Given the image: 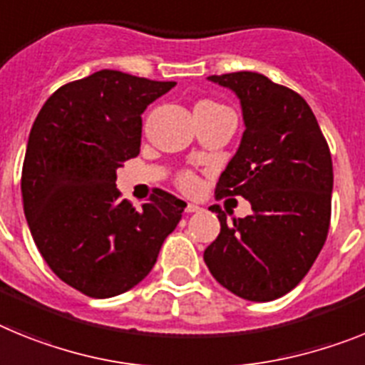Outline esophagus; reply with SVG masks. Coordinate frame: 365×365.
<instances>
[{
    "mask_svg": "<svg viewBox=\"0 0 365 365\" xmlns=\"http://www.w3.org/2000/svg\"><path fill=\"white\" fill-rule=\"evenodd\" d=\"M185 211H187V213H200L202 207H200V205H196V204H187Z\"/></svg>",
    "mask_w": 365,
    "mask_h": 365,
    "instance_id": "1",
    "label": "esophagus"
}]
</instances>
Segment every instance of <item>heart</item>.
Returning <instances> with one entry per match:
<instances>
[{"instance_id": "b5f03b06", "label": "heart", "mask_w": 365, "mask_h": 365, "mask_svg": "<svg viewBox=\"0 0 365 365\" xmlns=\"http://www.w3.org/2000/svg\"><path fill=\"white\" fill-rule=\"evenodd\" d=\"M213 110H227V108L218 103H213V101H200L195 106V112H213ZM176 183H178V187L183 189V191H192L198 185V180H196V176L192 173H182L176 178Z\"/></svg>"}]
</instances>
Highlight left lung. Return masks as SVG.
<instances>
[{
  "label": "left lung",
  "mask_w": 365,
  "mask_h": 365,
  "mask_svg": "<svg viewBox=\"0 0 365 365\" xmlns=\"http://www.w3.org/2000/svg\"><path fill=\"white\" fill-rule=\"evenodd\" d=\"M242 106L244 130L235 156L217 183V198L242 196L252 215L227 222L204 252L218 283L248 301L290 292L314 264L331 224L332 160L307 101L261 73L211 75Z\"/></svg>",
  "instance_id": "obj_1"
}]
</instances>
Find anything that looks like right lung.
Segmentation results:
<instances>
[{
  "instance_id": "add662e5",
  "label": "right lung",
  "mask_w": 365,
  "mask_h": 365,
  "mask_svg": "<svg viewBox=\"0 0 365 365\" xmlns=\"http://www.w3.org/2000/svg\"><path fill=\"white\" fill-rule=\"evenodd\" d=\"M176 82L101 69L51 95L29 134L24 211L43 261L69 287L113 297L143 281L185 202L156 189L121 200L117 169L141 147V113Z\"/></svg>"
}]
</instances>
